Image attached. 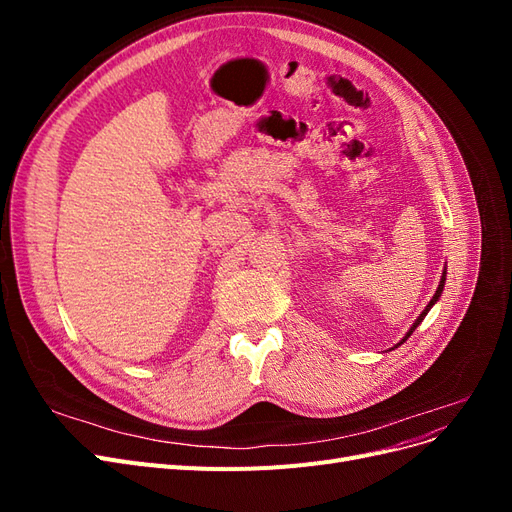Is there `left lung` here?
<instances>
[{
  "instance_id": "8db88e82",
  "label": "left lung",
  "mask_w": 512,
  "mask_h": 512,
  "mask_svg": "<svg viewBox=\"0 0 512 512\" xmlns=\"http://www.w3.org/2000/svg\"><path fill=\"white\" fill-rule=\"evenodd\" d=\"M444 284H446V267H444V271H442V277H440V284H438V288H436V294H433V297H431V301L427 303V307H425V309H423V312H421V314H418V318H416V320L412 322V327L408 329V333L404 335V339H399V344H395V346H393L391 350H395V348H399L401 344H404V342H406V339H408V337H410V335L414 333V329L418 327V324H421V322L425 320V316L429 314V309H431L433 305H436V303L440 301V297H442V290H444Z\"/></svg>"
}]
</instances>
